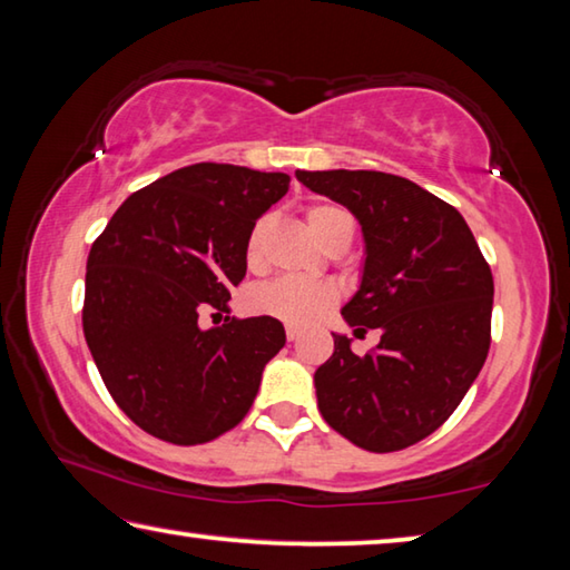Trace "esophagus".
<instances>
[{
	"label": "esophagus",
	"mask_w": 570,
	"mask_h": 570,
	"mask_svg": "<svg viewBox=\"0 0 570 570\" xmlns=\"http://www.w3.org/2000/svg\"><path fill=\"white\" fill-rule=\"evenodd\" d=\"M298 336H302V332H298L296 326H286V340H288V342H296Z\"/></svg>",
	"instance_id": "1"
}]
</instances>
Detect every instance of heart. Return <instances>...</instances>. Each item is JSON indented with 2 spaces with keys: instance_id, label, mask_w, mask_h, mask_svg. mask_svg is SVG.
I'll return each instance as SVG.
<instances>
[{
  "instance_id": "1",
  "label": "heart",
  "mask_w": 570,
  "mask_h": 570,
  "mask_svg": "<svg viewBox=\"0 0 570 570\" xmlns=\"http://www.w3.org/2000/svg\"><path fill=\"white\" fill-rule=\"evenodd\" d=\"M306 226L312 234L322 240L326 248L346 240L350 244L354 236V216L350 210L330 204V200H316L306 208ZM272 220L266 216L258 218L250 226L246 236V264L250 268H262L266 262V238ZM336 304V288L332 284L304 282L296 276H282L274 282L250 288L248 308L254 314L272 316V320L284 322L288 326H308L320 322L322 316Z\"/></svg>"
}]
</instances>
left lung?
<instances>
[{
    "label": "left lung",
    "mask_w": 570,
    "mask_h": 570,
    "mask_svg": "<svg viewBox=\"0 0 570 570\" xmlns=\"http://www.w3.org/2000/svg\"><path fill=\"white\" fill-rule=\"evenodd\" d=\"M362 224L360 292L342 308L354 336L380 330L356 356L334 334L314 374L322 417L370 452H397L432 435L485 364L493 274L465 218L407 178L380 170H296Z\"/></svg>",
    "instance_id": "1"
}]
</instances>
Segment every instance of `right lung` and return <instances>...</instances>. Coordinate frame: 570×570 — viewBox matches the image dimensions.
<instances>
[{"label":"right lung","instance_id":"add662e5","mask_svg":"<svg viewBox=\"0 0 570 570\" xmlns=\"http://www.w3.org/2000/svg\"><path fill=\"white\" fill-rule=\"evenodd\" d=\"M286 173L196 163L135 190L95 238L82 332L105 387L148 435L200 445L234 430L286 344L272 316L204 330L246 276V236Z\"/></svg>","mask_w":570,"mask_h":570}]
</instances>
